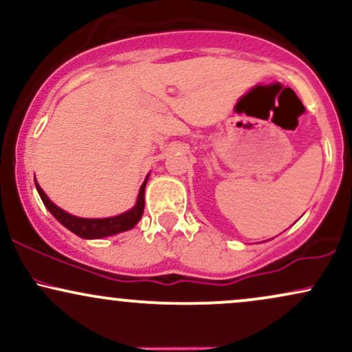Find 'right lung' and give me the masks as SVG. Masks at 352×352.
Here are the masks:
<instances>
[{
	"label": "right lung",
	"instance_id": "right-lung-1",
	"mask_svg": "<svg viewBox=\"0 0 352 352\" xmlns=\"http://www.w3.org/2000/svg\"><path fill=\"white\" fill-rule=\"evenodd\" d=\"M148 179V177H147ZM147 179L142 184V187L139 190V197H137V204L134 208H131L129 212L122 213V215L117 217H111V218H79L71 215V213L64 212L63 208L56 207L52 201L47 199L46 193L43 192V188L39 187L38 182H36V188H38L39 197H41L43 204L46 205V208L54 215L56 220L59 223H63L67 230H71L72 233L80 238H87V240H92V238H104V236H111L116 235V233L125 232V230L134 228L137 225V221L140 220L144 213V207H145V200H144V193H145V184H147Z\"/></svg>",
	"mask_w": 352,
	"mask_h": 352
}]
</instances>
